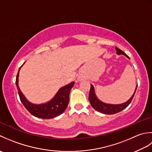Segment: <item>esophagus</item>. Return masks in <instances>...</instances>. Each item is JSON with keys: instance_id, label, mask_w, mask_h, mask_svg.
Returning a JSON list of instances; mask_svg holds the SVG:
<instances>
[{"instance_id": "1", "label": "esophagus", "mask_w": 152, "mask_h": 152, "mask_svg": "<svg viewBox=\"0 0 152 152\" xmlns=\"http://www.w3.org/2000/svg\"><path fill=\"white\" fill-rule=\"evenodd\" d=\"M78 79H79V80H82V77H79Z\"/></svg>"}]
</instances>
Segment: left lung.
<instances>
[{"instance_id": "8db88e82", "label": "left lung", "mask_w": 152, "mask_h": 152, "mask_svg": "<svg viewBox=\"0 0 152 152\" xmlns=\"http://www.w3.org/2000/svg\"><path fill=\"white\" fill-rule=\"evenodd\" d=\"M115 50H116V53L118 55H121V54L124 55L125 56L129 58V56L127 55L125 53L124 51H122L121 50H119V48L115 47ZM137 86L138 85H137L136 89H135V91L133 93V95H132L131 97L129 99L127 102L122 103V104H106V103H104L100 101V100L96 97V96L95 95L94 87H93L92 85H91V88H90V91H89V101L92 107L95 110H96V111L103 113V114H116V113L121 112V110L126 108L129 105V104L132 101V100H133L134 97V95L135 94V92H136V90L137 88Z\"/></svg>"}]
</instances>
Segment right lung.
Segmentation results:
<instances>
[{
    "mask_svg": "<svg viewBox=\"0 0 152 152\" xmlns=\"http://www.w3.org/2000/svg\"><path fill=\"white\" fill-rule=\"evenodd\" d=\"M21 67L19 69L17 76H16L15 84L17 86L18 94L22 104L32 115L35 117L42 119H51L57 117L65 111L69 102L70 90L74 85V82L60 88L57 94L49 102L41 104H33L25 97L19 88V73Z\"/></svg>",
    "mask_w": 152,
    "mask_h": 152,
    "instance_id": "obj_1",
    "label": "right lung"
}]
</instances>
